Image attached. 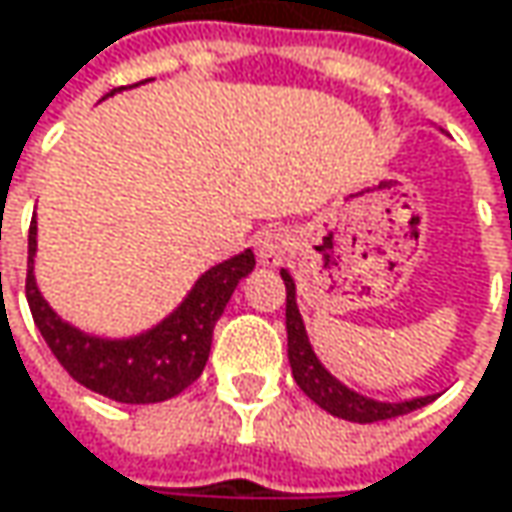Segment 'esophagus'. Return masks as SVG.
I'll use <instances>...</instances> for the list:
<instances>
[{"label":"esophagus","instance_id":"34e87169","mask_svg":"<svg viewBox=\"0 0 512 512\" xmlns=\"http://www.w3.org/2000/svg\"><path fill=\"white\" fill-rule=\"evenodd\" d=\"M293 237L284 228H263L255 234V252L260 257V263H281L284 255L290 252Z\"/></svg>","mask_w":512,"mask_h":512}]
</instances>
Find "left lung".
Listing matches in <instances>:
<instances>
[{
	"mask_svg": "<svg viewBox=\"0 0 512 512\" xmlns=\"http://www.w3.org/2000/svg\"><path fill=\"white\" fill-rule=\"evenodd\" d=\"M284 287H287V357H290V369L296 384L302 387V393L316 401L322 410H328L331 416H340L346 422H384V419H395L404 416L416 407H425L434 395L425 398H410V401H375L366 395L349 390L343 381H337L310 349L307 331H304L302 313L296 304V281L287 269H281Z\"/></svg>",
	"mask_w": 512,
	"mask_h": 512,
	"instance_id": "obj_1",
	"label": "left lung"
}]
</instances>
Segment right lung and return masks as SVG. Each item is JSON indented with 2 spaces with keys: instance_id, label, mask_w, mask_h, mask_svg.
I'll list each match as a JSON object with an SVG mask.
<instances>
[{
  "instance_id": "1",
  "label": "right lung",
  "mask_w": 512,
  "mask_h": 512,
  "mask_svg": "<svg viewBox=\"0 0 512 512\" xmlns=\"http://www.w3.org/2000/svg\"><path fill=\"white\" fill-rule=\"evenodd\" d=\"M111 90L108 96H114ZM34 252H37V222L28 228V275L25 299L34 325L58 363L93 393L114 398L122 404H158L184 393L205 369L213 343V328L237 290V284L255 269L252 249L228 257L208 269L187 299L178 304L155 328L125 337L105 340L78 331L64 322L37 290L34 281Z\"/></svg>"
}]
</instances>
